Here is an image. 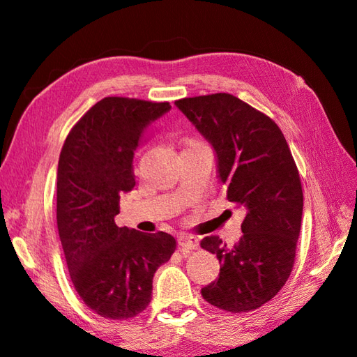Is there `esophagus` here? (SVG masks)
<instances>
[{"mask_svg":"<svg viewBox=\"0 0 357 357\" xmlns=\"http://www.w3.org/2000/svg\"><path fill=\"white\" fill-rule=\"evenodd\" d=\"M178 243L183 250H198L199 246V241L197 237H193L190 234H183L179 236L178 238Z\"/></svg>","mask_w":357,"mask_h":357,"instance_id":"esophagus-1","label":"esophagus"}]
</instances>
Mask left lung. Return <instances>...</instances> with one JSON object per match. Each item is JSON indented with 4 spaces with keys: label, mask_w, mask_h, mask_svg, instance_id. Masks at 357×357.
Returning a JSON list of instances; mask_svg holds the SVG:
<instances>
[{
    "label": "left lung",
    "mask_w": 357,
    "mask_h": 357,
    "mask_svg": "<svg viewBox=\"0 0 357 357\" xmlns=\"http://www.w3.org/2000/svg\"><path fill=\"white\" fill-rule=\"evenodd\" d=\"M174 105L212 145L228 199L246 212L243 236L232 248L217 236L201 241L222 264L201 295L229 312L261 307L290 276L301 228V181L286 137L270 116L234 95L193 96Z\"/></svg>",
    "instance_id": "1"
}]
</instances>
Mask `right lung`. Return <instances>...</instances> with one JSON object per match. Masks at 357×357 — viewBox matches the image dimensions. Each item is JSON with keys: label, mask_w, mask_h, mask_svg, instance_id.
<instances>
[{"label": "right lung", "mask_w": 357, "mask_h": 357, "mask_svg": "<svg viewBox=\"0 0 357 357\" xmlns=\"http://www.w3.org/2000/svg\"><path fill=\"white\" fill-rule=\"evenodd\" d=\"M170 102L107 96L67 135L57 165V229L71 282L89 309L126 320L151 301L153 278L176 241L120 228V195L134 189V153Z\"/></svg>", "instance_id": "add662e5"}]
</instances>
